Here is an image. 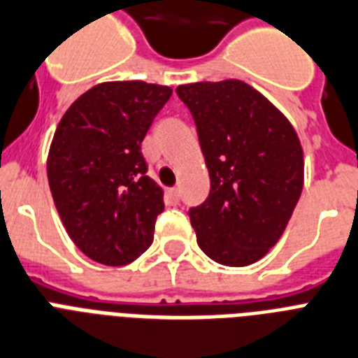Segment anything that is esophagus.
<instances>
[{
	"label": "esophagus",
	"instance_id": "1",
	"mask_svg": "<svg viewBox=\"0 0 358 358\" xmlns=\"http://www.w3.org/2000/svg\"><path fill=\"white\" fill-rule=\"evenodd\" d=\"M167 199L171 200V204H178L180 202V189L178 187H171L167 191Z\"/></svg>",
	"mask_w": 358,
	"mask_h": 358
}]
</instances>
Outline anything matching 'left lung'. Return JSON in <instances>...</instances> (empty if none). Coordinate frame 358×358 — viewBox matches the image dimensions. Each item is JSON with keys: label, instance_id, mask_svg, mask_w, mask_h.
Wrapping results in <instances>:
<instances>
[{"label": "left lung", "instance_id": "left-lung-1", "mask_svg": "<svg viewBox=\"0 0 358 358\" xmlns=\"http://www.w3.org/2000/svg\"><path fill=\"white\" fill-rule=\"evenodd\" d=\"M176 94L191 112L211 189L189 209L196 243L226 266L259 261L280 241L303 189V150L280 110L241 80Z\"/></svg>", "mask_w": 358, "mask_h": 358}]
</instances>
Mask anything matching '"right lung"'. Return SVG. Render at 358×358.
Returning a JSON list of instances; mask_svg holds the SVG:
<instances>
[{
  "label": "right lung",
  "mask_w": 358,
  "mask_h": 358,
  "mask_svg": "<svg viewBox=\"0 0 358 358\" xmlns=\"http://www.w3.org/2000/svg\"><path fill=\"white\" fill-rule=\"evenodd\" d=\"M171 94L141 80L97 84L58 123L49 187L64 228L90 259L123 266L152 245L164 191L147 176L141 141Z\"/></svg>",
  "instance_id": "right-lung-1"
}]
</instances>
